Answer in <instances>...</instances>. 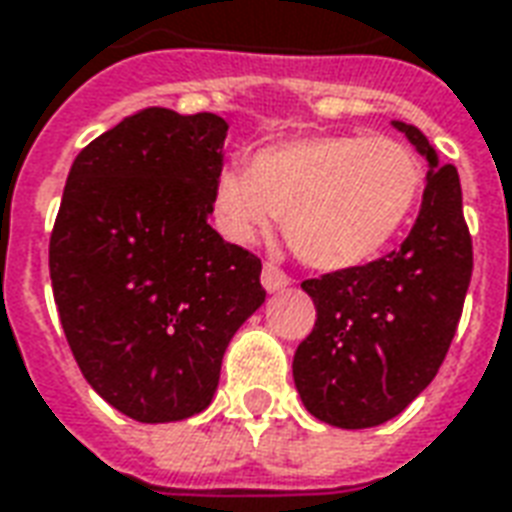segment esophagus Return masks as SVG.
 <instances>
[{"instance_id": "34e87169", "label": "esophagus", "mask_w": 512, "mask_h": 512, "mask_svg": "<svg viewBox=\"0 0 512 512\" xmlns=\"http://www.w3.org/2000/svg\"><path fill=\"white\" fill-rule=\"evenodd\" d=\"M260 282H263V287H266V293H279V290H285V287L290 285V276L268 263V266H263Z\"/></svg>"}]
</instances>
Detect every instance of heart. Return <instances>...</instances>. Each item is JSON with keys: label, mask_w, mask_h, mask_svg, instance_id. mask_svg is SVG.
Masks as SVG:
<instances>
[{"label": "heart", "mask_w": 512, "mask_h": 512, "mask_svg": "<svg viewBox=\"0 0 512 512\" xmlns=\"http://www.w3.org/2000/svg\"><path fill=\"white\" fill-rule=\"evenodd\" d=\"M420 192L423 168L407 143L312 135L257 151L252 170L227 165L214 187V219L233 244H257L285 219L306 266L347 271L399 236Z\"/></svg>", "instance_id": "obj_1"}]
</instances>
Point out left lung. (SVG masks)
<instances>
[{"label": "left lung", "mask_w": 512, "mask_h": 512, "mask_svg": "<svg viewBox=\"0 0 512 512\" xmlns=\"http://www.w3.org/2000/svg\"><path fill=\"white\" fill-rule=\"evenodd\" d=\"M391 124L429 162L410 236L369 266L301 285L317 306V323L295 350L293 380L306 410L336 429L380 426L429 388L472 276L458 170L439 165L415 124Z\"/></svg>", "instance_id": "1"}]
</instances>
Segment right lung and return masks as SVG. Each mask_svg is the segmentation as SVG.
I'll list each match as a JSON object with an SVG mask.
<instances>
[{"mask_svg": "<svg viewBox=\"0 0 512 512\" xmlns=\"http://www.w3.org/2000/svg\"><path fill=\"white\" fill-rule=\"evenodd\" d=\"M227 121L143 108L75 157L51 285L83 377L138 423L198 415L233 333L266 301L260 260L208 217Z\"/></svg>", "mask_w": 512, "mask_h": 512, "instance_id": "right-lung-1", "label": "right lung"}]
</instances>
